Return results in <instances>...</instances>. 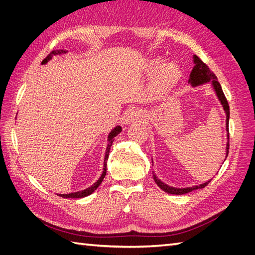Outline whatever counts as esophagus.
Here are the masks:
<instances>
[{
  "label": "esophagus",
  "mask_w": 255,
  "mask_h": 255,
  "mask_svg": "<svg viewBox=\"0 0 255 255\" xmlns=\"http://www.w3.org/2000/svg\"><path fill=\"white\" fill-rule=\"evenodd\" d=\"M143 118V115L139 112V111H130L128 115H127V117H126V121L128 122V123H129V122H135V121H137V120H140V119H142Z\"/></svg>",
  "instance_id": "esophagus-1"
}]
</instances>
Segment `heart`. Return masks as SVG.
Returning <instances> with one entry per match:
<instances>
[{
	"instance_id": "heart-1",
	"label": "heart",
	"mask_w": 255,
	"mask_h": 255,
	"mask_svg": "<svg viewBox=\"0 0 255 255\" xmlns=\"http://www.w3.org/2000/svg\"><path fill=\"white\" fill-rule=\"evenodd\" d=\"M163 60L160 58L152 59L149 63V71L151 73L156 72L158 68L161 65ZM181 75V70L179 66L172 61H169V63L164 64L156 75L155 80L153 82L152 89L157 95H163L168 90H170L174 84L177 82Z\"/></svg>"
}]
</instances>
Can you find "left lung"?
I'll list each match as a JSON object with an SVG mask.
<instances>
[{
  "label": "left lung",
  "instance_id": "obj_1",
  "mask_svg": "<svg viewBox=\"0 0 255 255\" xmlns=\"http://www.w3.org/2000/svg\"><path fill=\"white\" fill-rule=\"evenodd\" d=\"M192 59H194L195 66H194V68H192V70L190 72L188 84L191 87H198V86H202V85H205V84H211L212 88L214 89L216 96H217L219 102L221 103V105L223 107V111H225V113H226V117H227L226 129L228 132V134H227L228 142H227V146H226V158H227L228 153H229V119H230V107H229L228 101L225 97V94H223V91H222L221 85L217 81V76H216L210 70V68H208L197 55L192 56ZM153 179L160 189H163L165 192H167V194H171V195H184V194H187V192H190L192 190L204 188L206 185L212 181V179H211L210 181H207L205 183H202L200 185H195V186H191V187L177 188V187H173V186H169V185L165 184L164 182H161L154 172H153Z\"/></svg>",
  "mask_w": 255,
  "mask_h": 255
}]
</instances>
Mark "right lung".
<instances>
[{
    "mask_svg": "<svg viewBox=\"0 0 255 255\" xmlns=\"http://www.w3.org/2000/svg\"><path fill=\"white\" fill-rule=\"evenodd\" d=\"M67 53H68V50H65V49L56 50V51H52V52L49 54V55L42 60L41 65L48 64L49 61L53 58V56H55V55H64V54H67ZM121 130H122V128H121L120 126L115 127V128L111 130V132H110L109 137H107V146H106V152H105V157H104L103 172H102L101 176L99 177V180H98L96 183L92 184L90 187H88V188H86V189H84V190H81V191H75V192H71V194H57V196H59V197H63V198H66V199H68V198H72V199H73V198H74V199H76V198H85V197H87V196L91 195L92 192H94V191H95V190L100 186V184L102 183V181H103V179H104V176H105V174H106L107 159H109V154H110L111 146H112L113 141H114V138H115L116 136H117V135L121 132Z\"/></svg>",
    "mask_w": 255,
    "mask_h": 255,
    "instance_id": "right-lung-1",
    "label": "right lung"
}]
</instances>
